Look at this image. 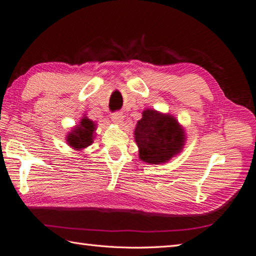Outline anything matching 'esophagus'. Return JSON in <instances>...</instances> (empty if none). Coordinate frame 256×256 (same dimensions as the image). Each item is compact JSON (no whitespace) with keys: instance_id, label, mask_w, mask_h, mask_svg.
<instances>
[{"instance_id":"1","label":"esophagus","mask_w":256,"mask_h":256,"mask_svg":"<svg viewBox=\"0 0 256 256\" xmlns=\"http://www.w3.org/2000/svg\"><path fill=\"white\" fill-rule=\"evenodd\" d=\"M112 121L115 123V124H118L121 125L123 123V120H124V115L122 112H115L112 114Z\"/></svg>"}]
</instances>
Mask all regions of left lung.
Masks as SVG:
<instances>
[{"instance_id": "obj_1", "label": "left lung", "mask_w": 256, "mask_h": 256, "mask_svg": "<svg viewBox=\"0 0 256 256\" xmlns=\"http://www.w3.org/2000/svg\"><path fill=\"white\" fill-rule=\"evenodd\" d=\"M138 156L148 164L168 162L181 153L185 143L184 128L173 115L145 110L134 131Z\"/></svg>"}]
</instances>
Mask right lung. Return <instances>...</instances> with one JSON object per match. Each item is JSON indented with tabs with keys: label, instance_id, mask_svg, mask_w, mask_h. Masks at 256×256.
<instances>
[{
	"label": "right lung",
	"instance_id": "right-lung-1",
	"mask_svg": "<svg viewBox=\"0 0 256 256\" xmlns=\"http://www.w3.org/2000/svg\"><path fill=\"white\" fill-rule=\"evenodd\" d=\"M95 128H96V124L86 116H84L76 126L72 128V132L68 134V144L78 151L88 148V145L93 143L94 131L96 130Z\"/></svg>",
	"mask_w": 256,
	"mask_h": 256
}]
</instances>
